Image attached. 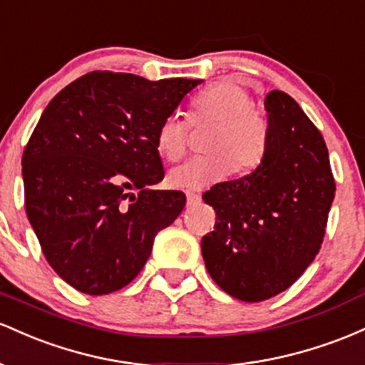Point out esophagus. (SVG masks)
Here are the masks:
<instances>
[{
  "instance_id": "esophagus-1",
  "label": "esophagus",
  "mask_w": 365,
  "mask_h": 365,
  "mask_svg": "<svg viewBox=\"0 0 365 365\" xmlns=\"http://www.w3.org/2000/svg\"><path fill=\"white\" fill-rule=\"evenodd\" d=\"M200 195H196V193H191V191H187L186 193V203H187V207H191V205H196L200 202Z\"/></svg>"
}]
</instances>
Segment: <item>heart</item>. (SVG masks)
I'll list each match as a JSON object with an SVG mask.
<instances>
[{"instance_id": "b5f03b06", "label": "heart", "mask_w": 365, "mask_h": 365, "mask_svg": "<svg viewBox=\"0 0 365 365\" xmlns=\"http://www.w3.org/2000/svg\"><path fill=\"white\" fill-rule=\"evenodd\" d=\"M193 122H217L207 150L167 174V184L174 190L198 191L236 172L255 169L267 146L265 122L252 108V96L236 81L226 79L205 88L191 103ZM155 146L165 160L175 162L187 146V122L179 113H170L158 124Z\"/></svg>"}]
</instances>
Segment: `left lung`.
I'll list each match as a JSON object with an SVG mask.
<instances>
[{"label": "left lung", "mask_w": 365, "mask_h": 365, "mask_svg": "<svg viewBox=\"0 0 365 365\" xmlns=\"http://www.w3.org/2000/svg\"><path fill=\"white\" fill-rule=\"evenodd\" d=\"M267 146L257 169L203 193L214 231L202 237L205 267L227 294L262 302L293 284L315 259L334 200L321 133L289 94L265 96Z\"/></svg>", "instance_id": "left-lung-1"}]
</instances>
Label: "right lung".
<instances>
[{
    "label": "right lung",
    "instance_id": "1",
    "mask_svg": "<svg viewBox=\"0 0 365 365\" xmlns=\"http://www.w3.org/2000/svg\"><path fill=\"white\" fill-rule=\"evenodd\" d=\"M202 79L89 72L44 108L22 155L26 212L48 264L86 294L128 286L186 205L163 179L158 124Z\"/></svg>",
    "mask_w": 365,
    "mask_h": 365
}]
</instances>
